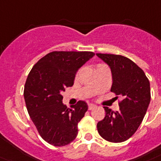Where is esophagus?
<instances>
[{
    "label": "esophagus",
    "mask_w": 161,
    "mask_h": 161,
    "mask_svg": "<svg viewBox=\"0 0 161 161\" xmlns=\"http://www.w3.org/2000/svg\"><path fill=\"white\" fill-rule=\"evenodd\" d=\"M97 107V106L96 105H94V104H88V110H93V109H95V108Z\"/></svg>",
    "instance_id": "obj_1"
}]
</instances>
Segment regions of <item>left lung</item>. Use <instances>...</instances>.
Returning <instances> with one entry per match:
<instances>
[{
  "mask_svg": "<svg viewBox=\"0 0 161 161\" xmlns=\"http://www.w3.org/2000/svg\"><path fill=\"white\" fill-rule=\"evenodd\" d=\"M97 55L110 66L113 79L110 91L123 98L119 111L104 107L106 116L97 123V131L106 141L122 142L134 134L145 116L151 101L150 82L144 71L129 58L113 54Z\"/></svg>",
  "mask_w": 161,
  "mask_h": 161,
  "instance_id": "obj_1",
  "label": "left lung"
}]
</instances>
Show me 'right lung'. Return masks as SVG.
<instances>
[{
    "instance_id": "obj_1",
    "label": "right lung",
    "mask_w": 161,
    "mask_h": 161,
    "mask_svg": "<svg viewBox=\"0 0 161 161\" xmlns=\"http://www.w3.org/2000/svg\"><path fill=\"white\" fill-rule=\"evenodd\" d=\"M94 55L92 51H52L28 74L24 91L27 110L39 134L51 145L63 147L76 138L78 124L88 107L79 101L67 108L61 92L72 87L78 69Z\"/></svg>"
}]
</instances>
